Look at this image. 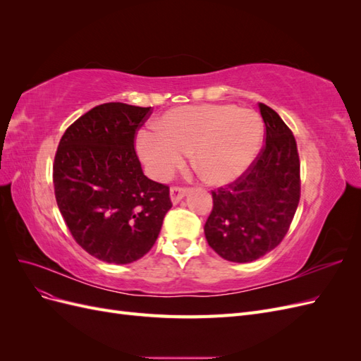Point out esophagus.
<instances>
[{
	"instance_id": "34e87169",
	"label": "esophagus",
	"mask_w": 361,
	"mask_h": 361,
	"mask_svg": "<svg viewBox=\"0 0 361 361\" xmlns=\"http://www.w3.org/2000/svg\"><path fill=\"white\" fill-rule=\"evenodd\" d=\"M187 191H188V188H185V187H171V188H170L171 202H173L174 204L179 203V202L182 200L183 195L187 194Z\"/></svg>"
}]
</instances>
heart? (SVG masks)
<instances>
[{
    "label": "heart",
    "instance_id": "b5f03b06",
    "mask_svg": "<svg viewBox=\"0 0 361 361\" xmlns=\"http://www.w3.org/2000/svg\"><path fill=\"white\" fill-rule=\"evenodd\" d=\"M264 140L257 113L231 104L185 105L164 113L154 133L137 137L138 154L154 178L169 179L191 152V166L211 185L238 179L251 166Z\"/></svg>",
    "mask_w": 361,
    "mask_h": 361
}]
</instances>
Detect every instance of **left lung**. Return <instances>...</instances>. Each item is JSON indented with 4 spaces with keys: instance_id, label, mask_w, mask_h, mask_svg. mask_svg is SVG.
Instances as JSON below:
<instances>
[{
    "instance_id": "1",
    "label": "left lung",
    "mask_w": 361,
    "mask_h": 361,
    "mask_svg": "<svg viewBox=\"0 0 361 361\" xmlns=\"http://www.w3.org/2000/svg\"><path fill=\"white\" fill-rule=\"evenodd\" d=\"M265 145L236 180L212 190L204 224L209 247L231 262H253L286 236L301 195L300 157L289 126L265 104Z\"/></svg>"
}]
</instances>
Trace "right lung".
Wrapping results in <instances>:
<instances>
[{
	"instance_id": "obj_1",
	"label": "right lung",
	"mask_w": 361,
	"mask_h": 361,
	"mask_svg": "<svg viewBox=\"0 0 361 361\" xmlns=\"http://www.w3.org/2000/svg\"><path fill=\"white\" fill-rule=\"evenodd\" d=\"M152 106L97 105L66 129L52 166L54 192L71 235L106 264H130L154 247L171 207L170 188L150 180L135 152Z\"/></svg>"
}]
</instances>
